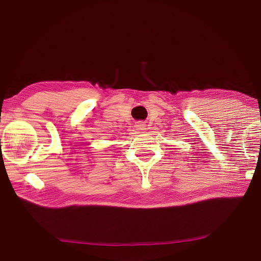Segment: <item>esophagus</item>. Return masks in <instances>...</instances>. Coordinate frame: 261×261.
I'll list each match as a JSON object with an SVG mask.
<instances>
[{
    "label": "esophagus",
    "instance_id": "obj_1",
    "mask_svg": "<svg viewBox=\"0 0 261 261\" xmlns=\"http://www.w3.org/2000/svg\"><path fill=\"white\" fill-rule=\"evenodd\" d=\"M136 127L138 130H145V124H144V123L139 122V123H137V124H136Z\"/></svg>",
    "mask_w": 261,
    "mask_h": 261
}]
</instances>
